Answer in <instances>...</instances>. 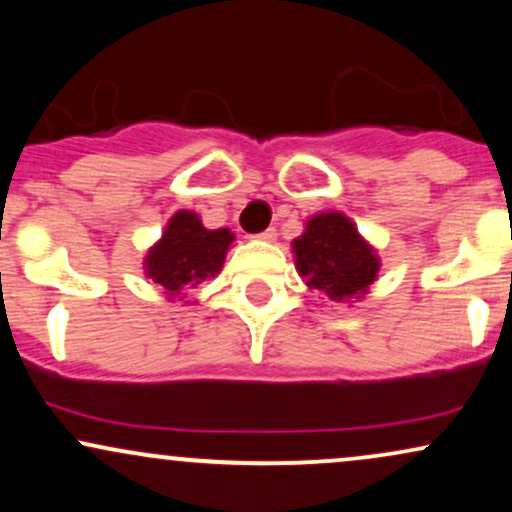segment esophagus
Wrapping results in <instances>:
<instances>
[{"label": "esophagus", "instance_id": "esophagus-1", "mask_svg": "<svg viewBox=\"0 0 512 512\" xmlns=\"http://www.w3.org/2000/svg\"><path fill=\"white\" fill-rule=\"evenodd\" d=\"M257 240H262V243H274L276 240V228H267V231H262L260 236H255Z\"/></svg>", "mask_w": 512, "mask_h": 512}]
</instances>
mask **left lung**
<instances>
[{
    "label": "left lung",
    "instance_id": "1",
    "mask_svg": "<svg viewBox=\"0 0 512 512\" xmlns=\"http://www.w3.org/2000/svg\"><path fill=\"white\" fill-rule=\"evenodd\" d=\"M296 269L305 286L334 303L363 298L378 279L380 260L373 245L342 211H322L305 221L301 238L291 243Z\"/></svg>",
    "mask_w": 512,
    "mask_h": 512
}]
</instances>
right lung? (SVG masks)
I'll list each match as a JSON object with an SVG mask.
<instances>
[{
    "label": "right lung",
    "mask_w": 512,
    "mask_h": 512,
    "mask_svg": "<svg viewBox=\"0 0 512 512\" xmlns=\"http://www.w3.org/2000/svg\"><path fill=\"white\" fill-rule=\"evenodd\" d=\"M233 240L236 238L228 228L209 231L195 211L180 209L170 216L161 240L144 257L146 276L161 286L166 296L180 295L178 301H182V291L195 289L204 279L221 272Z\"/></svg>",
    "instance_id": "add662e5"
}]
</instances>
